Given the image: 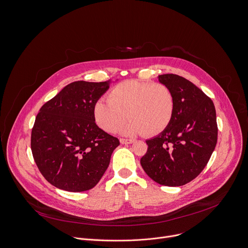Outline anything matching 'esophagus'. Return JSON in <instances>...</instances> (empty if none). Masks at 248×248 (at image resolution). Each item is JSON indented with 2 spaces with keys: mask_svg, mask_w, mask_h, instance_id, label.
<instances>
[{
  "mask_svg": "<svg viewBox=\"0 0 248 248\" xmlns=\"http://www.w3.org/2000/svg\"><path fill=\"white\" fill-rule=\"evenodd\" d=\"M133 142H134V140H131V139H124V138H121V139H120V143H121V144H125V145L132 144Z\"/></svg>",
  "mask_w": 248,
  "mask_h": 248,
  "instance_id": "esophagus-1",
  "label": "esophagus"
}]
</instances>
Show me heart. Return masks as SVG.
<instances>
[{"label":"heart","instance_id":"1","mask_svg":"<svg viewBox=\"0 0 248 248\" xmlns=\"http://www.w3.org/2000/svg\"><path fill=\"white\" fill-rule=\"evenodd\" d=\"M174 109V95L167 85L128 79L110 91L108 99L95 102L93 114L106 132H116L129 116L131 119L121 128L123 134L155 136L169 127Z\"/></svg>","mask_w":248,"mask_h":248}]
</instances>
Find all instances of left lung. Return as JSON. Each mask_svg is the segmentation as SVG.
<instances>
[{
    "instance_id": "1",
    "label": "left lung",
    "mask_w": 248,
    "mask_h": 248,
    "mask_svg": "<svg viewBox=\"0 0 248 248\" xmlns=\"http://www.w3.org/2000/svg\"><path fill=\"white\" fill-rule=\"evenodd\" d=\"M173 93L175 109L169 127L151 140L141 158L145 172L156 183L181 186L205 169L216 148L217 125L212 99L180 76H158Z\"/></svg>"
}]
</instances>
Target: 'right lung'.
Masks as SVG:
<instances>
[{
    "label": "right lung",
    "mask_w": 248,
    "mask_h": 248,
    "mask_svg": "<svg viewBox=\"0 0 248 248\" xmlns=\"http://www.w3.org/2000/svg\"><path fill=\"white\" fill-rule=\"evenodd\" d=\"M109 82H71L40 108L31 146L39 171L53 186L87 191L107 170L120 143L96 125L93 107Z\"/></svg>",
    "instance_id": "right-lung-1"
}]
</instances>
